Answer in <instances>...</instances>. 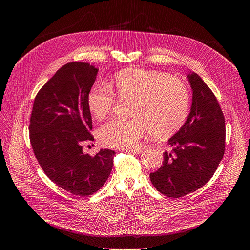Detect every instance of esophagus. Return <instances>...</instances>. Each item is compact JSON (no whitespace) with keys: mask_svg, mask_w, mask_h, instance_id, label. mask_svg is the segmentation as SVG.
Instances as JSON below:
<instances>
[{"mask_svg":"<svg viewBox=\"0 0 250 250\" xmlns=\"http://www.w3.org/2000/svg\"><path fill=\"white\" fill-rule=\"evenodd\" d=\"M143 151V149L141 148H129L125 150V152H128V153H133V154H141Z\"/></svg>","mask_w":250,"mask_h":250,"instance_id":"obj_1","label":"esophagus"}]
</instances>
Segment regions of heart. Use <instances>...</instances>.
<instances>
[{
	"label": "heart",
	"instance_id": "heart-1",
	"mask_svg": "<svg viewBox=\"0 0 250 250\" xmlns=\"http://www.w3.org/2000/svg\"><path fill=\"white\" fill-rule=\"evenodd\" d=\"M110 86L120 100H132V118L112 120L100 126L97 137L105 147H135L149 132L157 139L169 138L178 132L188 116V89L179 79L167 73L127 69L114 75ZM111 88L103 82H96L88 93V107L99 120L113 109L115 96Z\"/></svg>",
	"mask_w": 250,
	"mask_h": 250
}]
</instances>
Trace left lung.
I'll use <instances>...</instances> for the list:
<instances>
[{
  "label": "left lung",
  "instance_id": "1",
  "mask_svg": "<svg viewBox=\"0 0 250 250\" xmlns=\"http://www.w3.org/2000/svg\"><path fill=\"white\" fill-rule=\"evenodd\" d=\"M192 102L188 120L168 140L162 166L150 174L155 188L177 199L204 187L212 178L225 152V117L219 102L203 79L188 75Z\"/></svg>",
  "mask_w": 250,
  "mask_h": 250
}]
</instances>
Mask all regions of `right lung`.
I'll return each mask as SVG.
<instances>
[{
	"instance_id": "add662e5",
	"label": "right lung",
	"mask_w": 250,
	"mask_h": 250,
	"mask_svg": "<svg viewBox=\"0 0 250 250\" xmlns=\"http://www.w3.org/2000/svg\"><path fill=\"white\" fill-rule=\"evenodd\" d=\"M98 69L74 62L57 71L38 91L30 116L29 137L36 159L46 176L77 196L101 188L113 166L115 152L83 153V144L94 141L87 96Z\"/></svg>"
}]
</instances>
